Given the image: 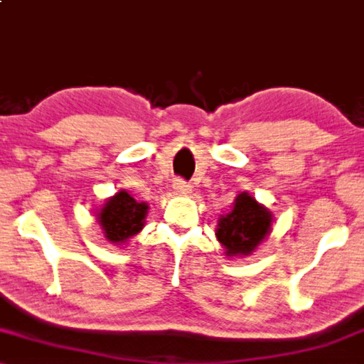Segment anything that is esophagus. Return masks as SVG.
<instances>
[{"instance_id": "obj_1", "label": "esophagus", "mask_w": 364, "mask_h": 364, "mask_svg": "<svg viewBox=\"0 0 364 364\" xmlns=\"http://www.w3.org/2000/svg\"><path fill=\"white\" fill-rule=\"evenodd\" d=\"M174 190L176 193L178 195H188L190 192H192V187H190V183H187L186 181H182V178H176L174 181Z\"/></svg>"}]
</instances>
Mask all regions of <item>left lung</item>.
<instances>
[{"label":"left lung","mask_w":364,"mask_h":364,"mask_svg":"<svg viewBox=\"0 0 364 364\" xmlns=\"http://www.w3.org/2000/svg\"><path fill=\"white\" fill-rule=\"evenodd\" d=\"M272 229V213L247 192L239 193L232 208L218 221L216 237L226 255H249Z\"/></svg>","instance_id":"obj_1"}]
</instances>
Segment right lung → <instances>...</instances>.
<instances>
[{
	"mask_svg": "<svg viewBox=\"0 0 364 364\" xmlns=\"http://www.w3.org/2000/svg\"><path fill=\"white\" fill-rule=\"evenodd\" d=\"M148 205L136 201L127 190H120L105 201L97 213V221L112 244H124L141 231Z\"/></svg>",
	"mask_w": 364,
	"mask_h": 364,
	"instance_id": "right-lung-1",
	"label": "right lung"
}]
</instances>
